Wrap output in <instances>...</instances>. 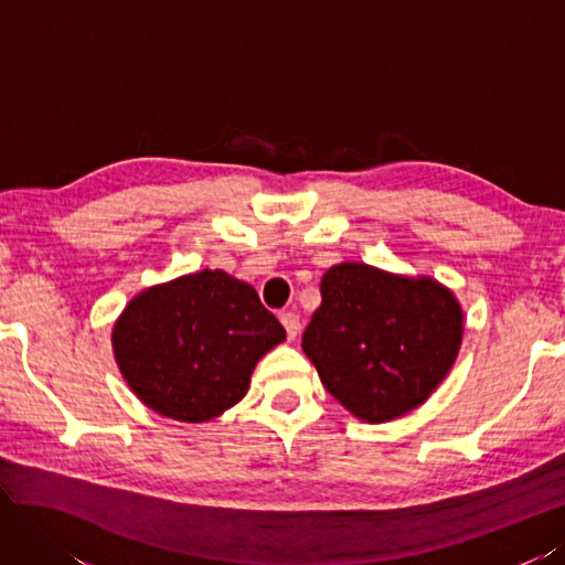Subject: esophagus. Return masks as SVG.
<instances>
[{
    "label": "esophagus",
    "instance_id": "34e87169",
    "mask_svg": "<svg viewBox=\"0 0 565 565\" xmlns=\"http://www.w3.org/2000/svg\"><path fill=\"white\" fill-rule=\"evenodd\" d=\"M281 324H284V329H286L288 341H296L298 333H300V317L294 315V312H284V315H281Z\"/></svg>",
    "mask_w": 565,
    "mask_h": 565
}]
</instances>
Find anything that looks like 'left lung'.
<instances>
[{
  "label": "left lung",
  "mask_w": 565,
  "mask_h": 565,
  "mask_svg": "<svg viewBox=\"0 0 565 565\" xmlns=\"http://www.w3.org/2000/svg\"><path fill=\"white\" fill-rule=\"evenodd\" d=\"M461 333L459 302L438 281L343 263L321 279V308L302 333V350L345 409L383 424L438 388Z\"/></svg>",
  "instance_id": "obj_1"
}]
</instances>
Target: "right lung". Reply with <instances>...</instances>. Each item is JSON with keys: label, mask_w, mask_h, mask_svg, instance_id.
<instances>
[{"label": "right lung", "mask_w": 565, "mask_h": 565, "mask_svg": "<svg viewBox=\"0 0 565 565\" xmlns=\"http://www.w3.org/2000/svg\"><path fill=\"white\" fill-rule=\"evenodd\" d=\"M284 338L253 286L203 269L127 305L113 329V352L143 405L203 424L246 395L257 360Z\"/></svg>", "instance_id": "1"}]
</instances>
